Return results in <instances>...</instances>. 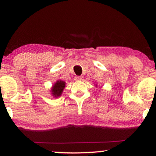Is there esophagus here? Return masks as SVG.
Segmentation results:
<instances>
[{
    "label": "esophagus",
    "mask_w": 156,
    "mask_h": 156,
    "mask_svg": "<svg viewBox=\"0 0 156 156\" xmlns=\"http://www.w3.org/2000/svg\"><path fill=\"white\" fill-rule=\"evenodd\" d=\"M82 76H75V77H74V80H76V81H81V80H82Z\"/></svg>",
    "instance_id": "1"
}]
</instances>
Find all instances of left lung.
Listing matches in <instances>:
<instances>
[{
	"mask_svg": "<svg viewBox=\"0 0 156 156\" xmlns=\"http://www.w3.org/2000/svg\"><path fill=\"white\" fill-rule=\"evenodd\" d=\"M96 87H97V84H96Z\"/></svg>",
	"mask_w": 156,
	"mask_h": 156,
	"instance_id": "1",
	"label": "left lung"
}]
</instances>
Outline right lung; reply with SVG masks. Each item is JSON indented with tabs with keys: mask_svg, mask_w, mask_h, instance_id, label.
Returning <instances> with one entry per match:
<instances>
[{
	"mask_svg": "<svg viewBox=\"0 0 156 156\" xmlns=\"http://www.w3.org/2000/svg\"><path fill=\"white\" fill-rule=\"evenodd\" d=\"M66 82L62 80H57L50 89V94L54 98H58L62 95L65 89Z\"/></svg>",
	"mask_w": 156,
	"mask_h": 156,
	"instance_id": "right-lung-1",
	"label": "right lung"
}]
</instances>
